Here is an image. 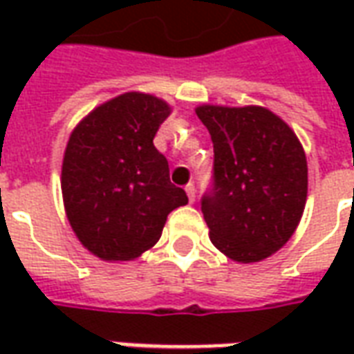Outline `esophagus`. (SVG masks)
Wrapping results in <instances>:
<instances>
[{"instance_id":"34e87169","label":"esophagus","mask_w":354,"mask_h":354,"mask_svg":"<svg viewBox=\"0 0 354 354\" xmlns=\"http://www.w3.org/2000/svg\"><path fill=\"white\" fill-rule=\"evenodd\" d=\"M185 193H187V197H189V203H193L195 201V184H187L185 185Z\"/></svg>"}]
</instances>
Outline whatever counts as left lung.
<instances>
[{"label":"left lung","instance_id":"8db88e82","mask_svg":"<svg viewBox=\"0 0 354 354\" xmlns=\"http://www.w3.org/2000/svg\"><path fill=\"white\" fill-rule=\"evenodd\" d=\"M214 146L212 182L201 197L212 245L241 263L277 252L307 201V161L288 124L260 106H201Z\"/></svg>","mask_w":354,"mask_h":354}]
</instances>
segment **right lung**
<instances>
[{
	"label": "right lung",
	"mask_w": 354,
	"mask_h": 354,
	"mask_svg": "<svg viewBox=\"0 0 354 354\" xmlns=\"http://www.w3.org/2000/svg\"><path fill=\"white\" fill-rule=\"evenodd\" d=\"M169 113L151 94L127 93L91 111L70 136L62 162L66 214L102 260L138 258L159 241L167 216L187 205L153 146Z\"/></svg>",
	"instance_id": "add662e5"
}]
</instances>
